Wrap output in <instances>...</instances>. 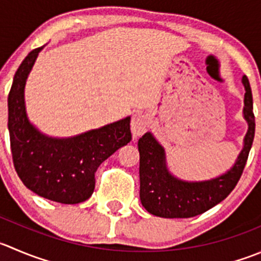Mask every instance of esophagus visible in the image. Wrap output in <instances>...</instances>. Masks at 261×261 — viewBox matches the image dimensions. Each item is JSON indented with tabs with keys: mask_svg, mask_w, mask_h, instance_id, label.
<instances>
[{
	"mask_svg": "<svg viewBox=\"0 0 261 261\" xmlns=\"http://www.w3.org/2000/svg\"><path fill=\"white\" fill-rule=\"evenodd\" d=\"M149 127V118L145 115H136L131 121V133L134 138L143 135Z\"/></svg>",
	"mask_w": 261,
	"mask_h": 261,
	"instance_id": "obj_1",
	"label": "esophagus"
}]
</instances>
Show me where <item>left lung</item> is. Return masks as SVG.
<instances>
[{"label":"left lung","instance_id":"obj_1","mask_svg":"<svg viewBox=\"0 0 261 261\" xmlns=\"http://www.w3.org/2000/svg\"><path fill=\"white\" fill-rule=\"evenodd\" d=\"M245 90L244 117L249 128L244 139V148L233 167L222 176L208 181L189 182L169 173L166 153L151 133L139 139L140 153V200L150 214L162 218H191L216 206L231 194L239 182L255 136V116L249 79L242 76Z\"/></svg>","mask_w":261,"mask_h":261}]
</instances>
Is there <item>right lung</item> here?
<instances>
[{"label":"right lung","instance_id":"obj_1","mask_svg":"<svg viewBox=\"0 0 261 261\" xmlns=\"http://www.w3.org/2000/svg\"><path fill=\"white\" fill-rule=\"evenodd\" d=\"M44 47V45H43ZM43 47L33 49L17 69L9 93V133L12 161L22 184L42 198L79 204L92 196L98 167L131 140L130 117L74 138L56 139L29 122L24 89Z\"/></svg>","mask_w":261,"mask_h":261}]
</instances>
